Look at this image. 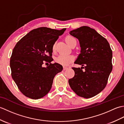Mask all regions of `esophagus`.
Here are the masks:
<instances>
[{
  "mask_svg": "<svg viewBox=\"0 0 124 124\" xmlns=\"http://www.w3.org/2000/svg\"><path fill=\"white\" fill-rule=\"evenodd\" d=\"M68 69V67H63V70H67Z\"/></svg>",
  "mask_w": 124,
  "mask_h": 124,
  "instance_id": "obj_1",
  "label": "esophagus"
}]
</instances>
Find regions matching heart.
Returning a JSON list of instances; mask_svg holds the SVG:
<instances>
[{
	"mask_svg": "<svg viewBox=\"0 0 124 124\" xmlns=\"http://www.w3.org/2000/svg\"><path fill=\"white\" fill-rule=\"evenodd\" d=\"M67 43L71 47L73 44H77V41L76 39L71 36H68L65 38ZM53 51H55V44H54L53 46ZM75 60V57L72 55L68 54H60L55 59V61L57 63L61 64L64 66H66L69 64L70 63L72 62Z\"/></svg>",
	"mask_w": 124,
	"mask_h": 124,
	"instance_id": "obj_1",
	"label": "heart"
}]
</instances>
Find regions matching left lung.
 <instances>
[{
  "label": "left lung",
  "instance_id": "8db88e82",
  "mask_svg": "<svg viewBox=\"0 0 124 124\" xmlns=\"http://www.w3.org/2000/svg\"><path fill=\"white\" fill-rule=\"evenodd\" d=\"M70 34L79 41L80 54L75 63L82 67L72 68L75 75L69 80V85L77 95L91 98L107 85L112 70V50L107 39L90 27L83 26Z\"/></svg>",
  "mask_w": 124,
  "mask_h": 124
}]
</instances>
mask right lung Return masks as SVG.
Returning <instances> with one entry per match:
<instances>
[{"instance_id":"obj_1","label":"right lung","mask_w":124,"mask_h":124,"mask_svg":"<svg viewBox=\"0 0 124 124\" xmlns=\"http://www.w3.org/2000/svg\"><path fill=\"white\" fill-rule=\"evenodd\" d=\"M65 30L37 28L16 44L10 59L11 75L25 96L39 99L51 90L55 76L63 70L61 64L51 63L53 46ZM44 64H48L46 68Z\"/></svg>"}]
</instances>
